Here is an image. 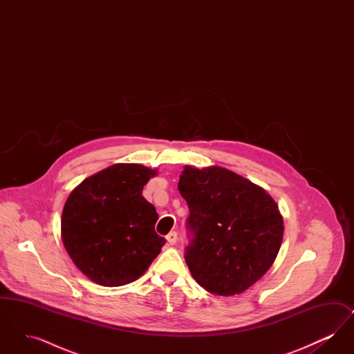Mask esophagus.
Returning <instances> with one entry per match:
<instances>
[{"label":"esophagus","mask_w":354,"mask_h":354,"mask_svg":"<svg viewBox=\"0 0 354 354\" xmlns=\"http://www.w3.org/2000/svg\"><path fill=\"white\" fill-rule=\"evenodd\" d=\"M166 239H167L169 245H174L178 241V234L176 232H169V235L166 236Z\"/></svg>","instance_id":"1"}]
</instances>
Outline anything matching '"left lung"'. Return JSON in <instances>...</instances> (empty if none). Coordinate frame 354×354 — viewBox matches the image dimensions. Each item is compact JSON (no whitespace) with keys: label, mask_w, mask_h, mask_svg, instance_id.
<instances>
[{"label":"left lung","mask_w":354,"mask_h":354,"mask_svg":"<svg viewBox=\"0 0 354 354\" xmlns=\"http://www.w3.org/2000/svg\"><path fill=\"white\" fill-rule=\"evenodd\" d=\"M178 189L194 232L185 256L192 277L218 296L247 290L281 247L284 221L277 203L263 187L219 166H185Z\"/></svg>","instance_id":"8db88e82"}]
</instances>
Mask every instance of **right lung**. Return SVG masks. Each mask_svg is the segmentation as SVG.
Wrapping results in <instances>:
<instances>
[{"label": "right lung", "instance_id": "right-lung-1", "mask_svg": "<svg viewBox=\"0 0 354 354\" xmlns=\"http://www.w3.org/2000/svg\"><path fill=\"white\" fill-rule=\"evenodd\" d=\"M156 174L158 169L138 163H117L86 178L70 192L61 237L73 263L93 283H133L166 244L155 232V207L142 196L143 187Z\"/></svg>", "mask_w": 354, "mask_h": 354}]
</instances>
